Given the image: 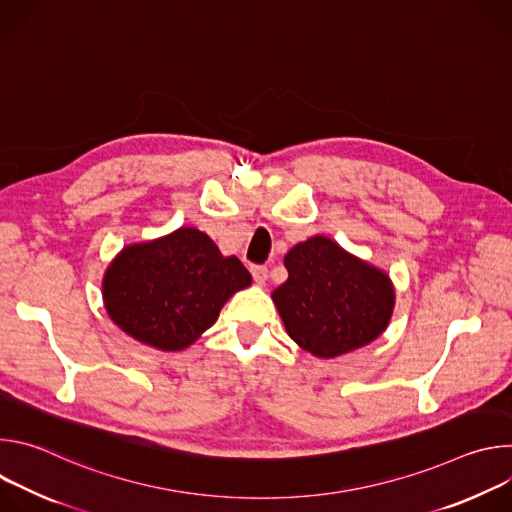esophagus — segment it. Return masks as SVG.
I'll return each mask as SVG.
<instances>
[{"label":"esophagus","mask_w":512,"mask_h":512,"mask_svg":"<svg viewBox=\"0 0 512 512\" xmlns=\"http://www.w3.org/2000/svg\"><path fill=\"white\" fill-rule=\"evenodd\" d=\"M251 273H253V279L257 285H263L269 277V269L265 265H251Z\"/></svg>","instance_id":"34e87169"}]
</instances>
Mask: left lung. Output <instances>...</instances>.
<instances>
[{
    "mask_svg": "<svg viewBox=\"0 0 512 512\" xmlns=\"http://www.w3.org/2000/svg\"><path fill=\"white\" fill-rule=\"evenodd\" d=\"M287 281L273 302L289 338L320 358H334L379 338L393 314L389 275L328 237H312L285 259Z\"/></svg>",
    "mask_w": 512,
    "mask_h": 512,
    "instance_id": "obj_1",
    "label": "left lung"
}]
</instances>
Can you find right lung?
<instances>
[{"label":"right lung","mask_w":512,"mask_h":512,"mask_svg":"<svg viewBox=\"0 0 512 512\" xmlns=\"http://www.w3.org/2000/svg\"><path fill=\"white\" fill-rule=\"evenodd\" d=\"M249 285L251 273L237 257H223L208 235L182 227L125 247L107 267L103 300L125 334L172 352L190 346Z\"/></svg>","instance_id":"add662e5"}]
</instances>
